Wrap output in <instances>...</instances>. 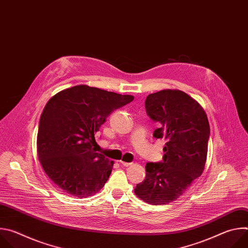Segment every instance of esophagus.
I'll return each mask as SVG.
<instances>
[{"label": "esophagus", "mask_w": 248, "mask_h": 248, "mask_svg": "<svg viewBox=\"0 0 248 248\" xmlns=\"http://www.w3.org/2000/svg\"><path fill=\"white\" fill-rule=\"evenodd\" d=\"M120 163H121L123 166H124V167H129V166L132 165V163H127V162H124V161H120Z\"/></svg>", "instance_id": "obj_1"}]
</instances>
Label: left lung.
<instances>
[{
  "label": "left lung",
  "mask_w": 248,
  "mask_h": 248,
  "mask_svg": "<svg viewBox=\"0 0 248 248\" xmlns=\"http://www.w3.org/2000/svg\"><path fill=\"white\" fill-rule=\"evenodd\" d=\"M146 113L160 123L155 138L167 142L162 163H147L145 180L134 189L137 197L153 205L178 199L202 174L208 152L210 126L201 105L186 92L164 89L149 94Z\"/></svg>",
  "instance_id": "left-lung-1"
}]
</instances>
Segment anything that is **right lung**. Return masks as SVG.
Returning <instances> with one entry per match:
<instances>
[{"instance_id":"right-lung-1","label":"right lung","mask_w":248,"mask_h":248,"mask_svg":"<svg viewBox=\"0 0 248 248\" xmlns=\"http://www.w3.org/2000/svg\"><path fill=\"white\" fill-rule=\"evenodd\" d=\"M133 99L81 84L63 89L48 101L39 122L37 155L62 191L84 198L105 186L114 162L93 148L94 134L109 115Z\"/></svg>"}]
</instances>
